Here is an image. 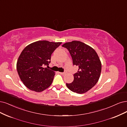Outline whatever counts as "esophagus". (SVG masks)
<instances>
[{"label":"esophagus","instance_id":"obj_1","mask_svg":"<svg viewBox=\"0 0 127 127\" xmlns=\"http://www.w3.org/2000/svg\"><path fill=\"white\" fill-rule=\"evenodd\" d=\"M59 73L61 74V75H65V74L67 72L65 71V72H59Z\"/></svg>","mask_w":127,"mask_h":127}]
</instances>
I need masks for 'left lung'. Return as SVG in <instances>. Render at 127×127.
I'll return each instance as SVG.
<instances>
[{"mask_svg":"<svg viewBox=\"0 0 127 127\" xmlns=\"http://www.w3.org/2000/svg\"><path fill=\"white\" fill-rule=\"evenodd\" d=\"M70 54L73 65L79 67L74 74V80L66 84L69 89L77 94H84L90 90L98 81L101 71V63L96 51L86 43L72 41L64 43Z\"/></svg>","mask_w":127,"mask_h":127,"instance_id":"left-lung-1","label":"left lung"}]
</instances>
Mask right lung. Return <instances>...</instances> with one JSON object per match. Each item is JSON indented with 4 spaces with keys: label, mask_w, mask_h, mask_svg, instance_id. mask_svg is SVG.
I'll list each match as a JSON object with an SVG mask.
<instances>
[{
    "label": "right lung",
    "mask_w": 127,
    "mask_h": 127,
    "mask_svg": "<svg viewBox=\"0 0 127 127\" xmlns=\"http://www.w3.org/2000/svg\"><path fill=\"white\" fill-rule=\"evenodd\" d=\"M62 42L39 40L26 46L17 62L20 80L29 89L39 93L51 85L55 72L45 68L49 65L51 56Z\"/></svg>",
    "instance_id": "add662e5"
}]
</instances>
